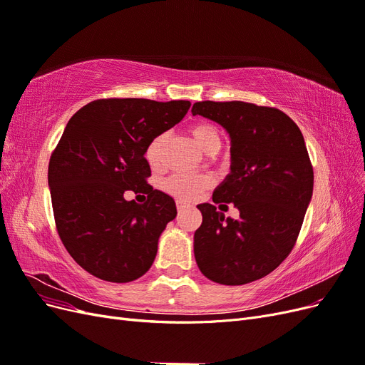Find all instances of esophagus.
Listing matches in <instances>:
<instances>
[{
	"mask_svg": "<svg viewBox=\"0 0 365 365\" xmlns=\"http://www.w3.org/2000/svg\"><path fill=\"white\" fill-rule=\"evenodd\" d=\"M189 207H190L189 204H185V202H182V201H178V202H176V208H178V212H180V213L185 212V210L189 208Z\"/></svg>",
	"mask_w": 365,
	"mask_h": 365,
	"instance_id": "esophagus-1",
	"label": "esophagus"
}]
</instances>
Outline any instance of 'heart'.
<instances>
[{
  "label": "heart",
  "instance_id": "1",
  "mask_svg": "<svg viewBox=\"0 0 365 365\" xmlns=\"http://www.w3.org/2000/svg\"><path fill=\"white\" fill-rule=\"evenodd\" d=\"M190 134L196 143V146L204 152H208L212 148L220 146V138L217 130L208 123H196L190 128ZM164 135L153 138L145 152L146 161L150 165H155L160 160V149L163 145ZM210 180L204 175H173L164 181V190L172 196L178 197L181 201H192L207 189Z\"/></svg>",
  "mask_w": 365,
  "mask_h": 365
}]
</instances>
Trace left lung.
I'll use <instances>...</instances> for the list:
<instances>
[{
	"mask_svg": "<svg viewBox=\"0 0 365 365\" xmlns=\"http://www.w3.org/2000/svg\"><path fill=\"white\" fill-rule=\"evenodd\" d=\"M192 114L216 121L230 135V173L213 202L239 210L231 219L213 204L197 205V268L219 284L259 280L288 257L312 200L314 170L302 130L279 109L245 102H196Z\"/></svg>",
	"mask_w": 365,
	"mask_h": 365,
	"instance_id": "obj_1",
	"label": "left lung"
}]
</instances>
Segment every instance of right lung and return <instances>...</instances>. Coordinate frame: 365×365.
<instances>
[{
	"mask_svg": "<svg viewBox=\"0 0 365 365\" xmlns=\"http://www.w3.org/2000/svg\"><path fill=\"white\" fill-rule=\"evenodd\" d=\"M189 108V101L102 98L65 126L48 164L53 213L63 247L94 277L128 283L152 267L176 205L146 182L145 152ZM128 190L146 192L148 201L126 202Z\"/></svg>",
	"mask_w": 365,
	"mask_h": 365,
	"instance_id": "add662e5",
	"label": "right lung"
}]
</instances>
